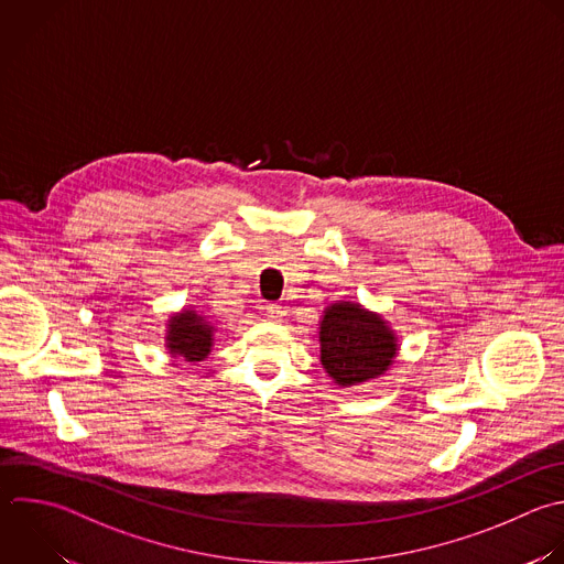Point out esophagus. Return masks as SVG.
<instances>
[{
    "instance_id": "34e87169",
    "label": "esophagus",
    "mask_w": 564,
    "mask_h": 564,
    "mask_svg": "<svg viewBox=\"0 0 564 564\" xmlns=\"http://www.w3.org/2000/svg\"><path fill=\"white\" fill-rule=\"evenodd\" d=\"M267 317H269L271 322H282V317H284V306H280V304H269V306H267Z\"/></svg>"
}]
</instances>
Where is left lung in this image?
Masks as SVG:
<instances>
[{"label":"left lung","instance_id":"obj_1","mask_svg":"<svg viewBox=\"0 0 564 564\" xmlns=\"http://www.w3.org/2000/svg\"><path fill=\"white\" fill-rule=\"evenodd\" d=\"M399 350L388 322L352 302L330 304L319 322V359L341 388L381 377Z\"/></svg>","mask_w":564,"mask_h":564}]
</instances>
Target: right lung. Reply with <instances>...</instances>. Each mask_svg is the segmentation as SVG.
I'll list each match as a JSON object with an SVG mask.
<instances>
[{
  "label": "right lung",
  "mask_w": 564,
  "mask_h": 564,
  "mask_svg": "<svg viewBox=\"0 0 564 564\" xmlns=\"http://www.w3.org/2000/svg\"><path fill=\"white\" fill-rule=\"evenodd\" d=\"M214 324L194 308H183L167 322L165 346L172 357L185 361H203L214 346Z\"/></svg>",
  "instance_id": "right-lung-1"
}]
</instances>
